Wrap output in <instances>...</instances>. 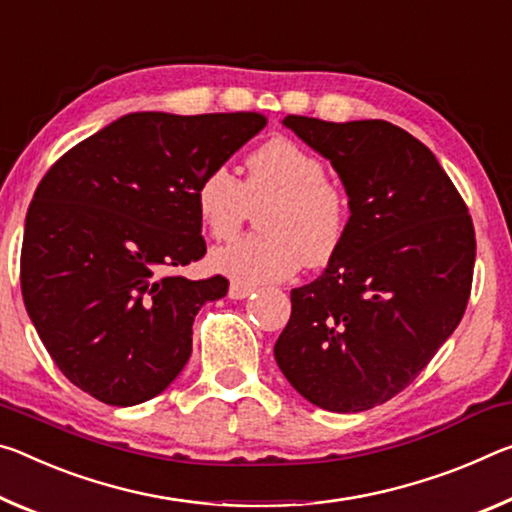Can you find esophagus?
Segmentation results:
<instances>
[{
    "instance_id": "34e87169",
    "label": "esophagus",
    "mask_w": 512,
    "mask_h": 512,
    "mask_svg": "<svg viewBox=\"0 0 512 512\" xmlns=\"http://www.w3.org/2000/svg\"><path fill=\"white\" fill-rule=\"evenodd\" d=\"M255 287L253 285H246V282H239V280H232L230 291H227V296L234 298V300H241V298H248L253 294Z\"/></svg>"
}]
</instances>
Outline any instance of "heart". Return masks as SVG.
Returning a JSON list of instances; mask_svg holds the SVG:
<instances>
[{
  "label": "heart",
  "instance_id": "b5f03b06",
  "mask_svg": "<svg viewBox=\"0 0 512 512\" xmlns=\"http://www.w3.org/2000/svg\"><path fill=\"white\" fill-rule=\"evenodd\" d=\"M196 212L214 239H232L259 214L262 234L243 237L212 253V266L246 285L285 280L300 266L330 264L346 239L351 198L326 177V166L291 139H271L248 154L246 177L230 168L207 170L196 184Z\"/></svg>",
  "mask_w": 512,
  "mask_h": 512
}]
</instances>
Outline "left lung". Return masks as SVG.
<instances>
[{"label":"left lung","instance_id":"1","mask_svg":"<svg viewBox=\"0 0 512 512\" xmlns=\"http://www.w3.org/2000/svg\"><path fill=\"white\" fill-rule=\"evenodd\" d=\"M282 123L330 159L351 223L328 269L291 289L275 362L319 408L369 410L403 392L458 328L472 294V216L435 154L387 120Z\"/></svg>","mask_w":512,"mask_h":512}]
</instances>
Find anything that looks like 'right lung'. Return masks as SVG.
<instances>
[{
    "instance_id": "right-lung-1",
    "label": "right lung",
    "mask_w": 512,
    "mask_h": 512,
    "mask_svg": "<svg viewBox=\"0 0 512 512\" xmlns=\"http://www.w3.org/2000/svg\"><path fill=\"white\" fill-rule=\"evenodd\" d=\"M266 125L257 111L129 113L70 148L31 200L20 255L29 319L72 385L127 408L173 383L193 319L223 275L168 273L205 257L196 184Z\"/></svg>"
}]
</instances>
